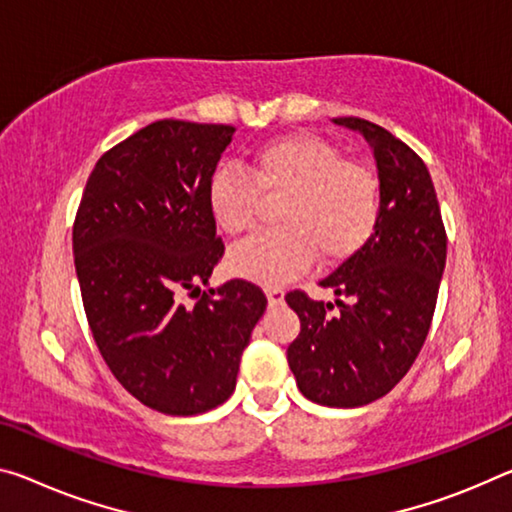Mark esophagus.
I'll use <instances>...</instances> for the list:
<instances>
[{
    "label": "esophagus",
    "instance_id": "34e87169",
    "mask_svg": "<svg viewBox=\"0 0 512 512\" xmlns=\"http://www.w3.org/2000/svg\"><path fill=\"white\" fill-rule=\"evenodd\" d=\"M266 298H269V305H282L285 300V289L282 287H266Z\"/></svg>",
    "mask_w": 512,
    "mask_h": 512
}]
</instances>
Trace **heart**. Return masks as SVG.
<instances>
[{"label":"heart","instance_id":"1","mask_svg":"<svg viewBox=\"0 0 512 512\" xmlns=\"http://www.w3.org/2000/svg\"><path fill=\"white\" fill-rule=\"evenodd\" d=\"M278 202L280 225L241 243L230 253L234 273L266 285L294 278L314 255L339 262L360 250L380 216V191L373 170L342 159L335 145L296 132L255 148L248 175L221 168L207 184V205L216 225L230 237L255 230L262 193Z\"/></svg>","mask_w":512,"mask_h":512}]
</instances>
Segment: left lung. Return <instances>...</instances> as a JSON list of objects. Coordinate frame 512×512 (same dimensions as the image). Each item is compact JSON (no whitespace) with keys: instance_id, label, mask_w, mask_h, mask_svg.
Segmentation results:
<instances>
[{"instance_id":"1","label":"left lung","mask_w":512,"mask_h":512,"mask_svg":"<svg viewBox=\"0 0 512 512\" xmlns=\"http://www.w3.org/2000/svg\"><path fill=\"white\" fill-rule=\"evenodd\" d=\"M367 139L380 180L371 237L319 285L339 296L285 300L300 319L287 348L303 396L330 408H358L385 396L408 373L431 328L446 259V230L431 173L419 154L364 118H332Z\"/></svg>"}]
</instances>
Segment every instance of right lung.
I'll return each mask as SVG.
<instances>
[{"mask_svg": "<svg viewBox=\"0 0 512 512\" xmlns=\"http://www.w3.org/2000/svg\"><path fill=\"white\" fill-rule=\"evenodd\" d=\"M232 134L173 118L139 129L97 159L72 225L95 344L118 383L164 415H200L234 392L269 303L241 278L198 287L225 255L207 184Z\"/></svg>", "mask_w": 512, "mask_h": 512, "instance_id": "obj_1", "label": "right lung"}]
</instances>
